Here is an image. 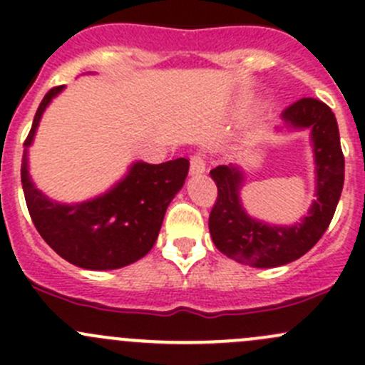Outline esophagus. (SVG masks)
I'll list each match as a JSON object with an SVG mask.
<instances>
[{"instance_id": "34e87169", "label": "esophagus", "mask_w": 365, "mask_h": 365, "mask_svg": "<svg viewBox=\"0 0 365 365\" xmlns=\"http://www.w3.org/2000/svg\"><path fill=\"white\" fill-rule=\"evenodd\" d=\"M205 169H206L205 153H201V152L194 153V155L190 157V173L197 176V175H203Z\"/></svg>"}]
</instances>
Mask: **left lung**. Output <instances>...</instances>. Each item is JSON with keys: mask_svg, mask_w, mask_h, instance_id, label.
<instances>
[{"mask_svg": "<svg viewBox=\"0 0 365 365\" xmlns=\"http://www.w3.org/2000/svg\"><path fill=\"white\" fill-rule=\"evenodd\" d=\"M292 128H311L316 164V200L307 215L293 226H275L247 215L240 201L244 173L237 165H217V201L208 227L220 252L238 263L272 268L292 263L311 251L329 227L344 185V155L332 109L316 98H300L282 111Z\"/></svg>", "mask_w": 365, "mask_h": 365, "instance_id": "left-lung-1", "label": "left lung"}]
</instances>
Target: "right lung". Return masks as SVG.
<instances>
[{
  "mask_svg": "<svg viewBox=\"0 0 365 365\" xmlns=\"http://www.w3.org/2000/svg\"><path fill=\"white\" fill-rule=\"evenodd\" d=\"M61 90L63 86L47 91L24 141L21 182L28 212L40 237L68 263L88 270L127 267L146 256L155 244L165 210L185 183L189 160H139L102 196L76 205L49 200L29 180L28 148L43 111Z\"/></svg>",
  "mask_w": 365,
  "mask_h": 365,
  "instance_id": "add662e5",
  "label": "right lung"
}]
</instances>
